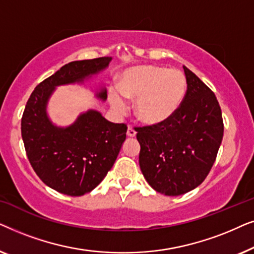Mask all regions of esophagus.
Returning <instances> with one entry per match:
<instances>
[{"label":"esophagus","mask_w":254,"mask_h":254,"mask_svg":"<svg viewBox=\"0 0 254 254\" xmlns=\"http://www.w3.org/2000/svg\"><path fill=\"white\" fill-rule=\"evenodd\" d=\"M135 135H136V131H135V129L133 127H128L127 129V136L128 137H135Z\"/></svg>","instance_id":"1"}]
</instances>
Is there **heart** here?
Returning <instances> with one entry per match:
<instances>
[{
    "mask_svg": "<svg viewBox=\"0 0 254 254\" xmlns=\"http://www.w3.org/2000/svg\"><path fill=\"white\" fill-rule=\"evenodd\" d=\"M119 91L111 89L109 97L114 111H127L126 99L135 100L137 119L148 125L169 120L182 105L186 93V78L180 70L159 65H134L120 75Z\"/></svg>",
    "mask_w": 254,
    "mask_h": 254,
    "instance_id": "heart-1",
    "label": "heart"
}]
</instances>
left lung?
Wrapping results in <instances>:
<instances>
[{
    "label": "left lung",
    "instance_id": "left-lung-1",
    "mask_svg": "<svg viewBox=\"0 0 254 254\" xmlns=\"http://www.w3.org/2000/svg\"><path fill=\"white\" fill-rule=\"evenodd\" d=\"M187 91L178 111L162 124L137 127L138 163L156 192L185 194L206 179L222 138L223 120L214 92L184 67Z\"/></svg>",
    "mask_w": 254,
    "mask_h": 254
}]
</instances>
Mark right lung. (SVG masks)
<instances>
[{"instance_id": "right-lung-1", "label": "right lung", "mask_w": 254, "mask_h": 254, "mask_svg": "<svg viewBox=\"0 0 254 254\" xmlns=\"http://www.w3.org/2000/svg\"><path fill=\"white\" fill-rule=\"evenodd\" d=\"M112 58L72 61L39 83L27 100L22 118V137L27 158L38 177L58 192L81 196L102 183L126 140L127 126L106 120L89 110L74 124L59 127L47 114V104L57 86L84 83L109 67ZM96 97L103 102L106 89Z\"/></svg>"}]
</instances>
